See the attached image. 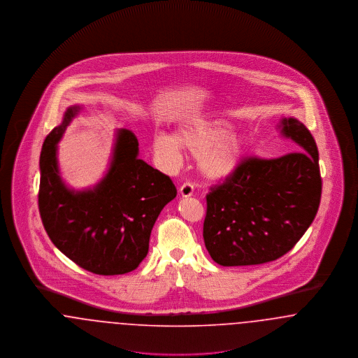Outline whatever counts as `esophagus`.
Instances as JSON below:
<instances>
[{
	"instance_id": "obj_1",
	"label": "esophagus",
	"mask_w": 358,
	"mask_h": 358,
	"mask_svg": "<svg viewBox=\"0 0 358 358\" xmlns=\"http://www.w3.org/2000/svg\"><path fill=\"white\" fill-rule=\"evenodd\" d=\"M194 192V185L192 182H185L180 187V193L182 197H190Z\"/></svg>"
}]
</instances>
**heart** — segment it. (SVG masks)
<instances>
[{
    "label": "heart",
    "mask_w": 358,
    "mask_h": 358,
    "mask_svg": "<svg viewBox=\"0 0 358 358\" xmlns=\"http://www.w3.org/2000/svg\"><path fill=\"white\" fill-rule=\"evenodd\" d=\"M232 129V123L222 118H196L184 123L174 136L155 134L154 152L168 162L177 164L184 149L199 158L206 177L224 178L238 169L247 149L245 138Z\"/></svg>",
    "instance_id": "1"
}]
</instances>
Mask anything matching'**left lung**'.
<instances>
[{"label":"left lung","mask_w":358,"mask_h":358,"mask_svg":"<svg viewBox=\"0 0 358 358\" xmlns=\"http://www.w3.org/2000/svg\"><path fill=\"white\" fill-rule=\"evenodd\" d=\"M296 152L244 158L206 194L205 247L220 266H252L287 254L314 220L322 193L318 149L306 126L283 118Z\"/></svg>","instance_id":"obj_1"}]
</instances>
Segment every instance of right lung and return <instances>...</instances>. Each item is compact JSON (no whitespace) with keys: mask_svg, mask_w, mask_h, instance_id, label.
<instances>
[{"mask_svg":"<svg viewBox=\"0 0 358 358\" xmlns=\"http://www.w3.org/2000/svg\"><path fill=\"white\" fill-rule=\"evenodd\" d=\"M80 111L72 106L47 136L40 155L38 210L52 243L73 263L98 275L136 270L149 251L154 222L177 196L169 176L138 158V139L117 133L113 162L102 181L75 192L63 182L56 145Z\"/></svg>","mask_w":358,"mask_h":358,"instance_id":"right-lung-1","label":"right lung"}]
</instances>
